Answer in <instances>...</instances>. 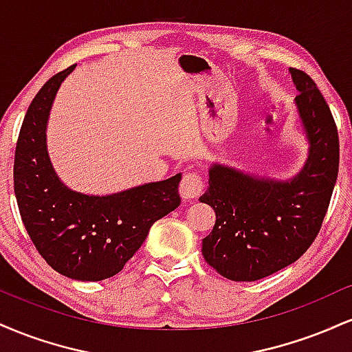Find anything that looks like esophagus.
I'll return each instance as SVG.
<instances>
[{
	"instance_id": "obj_1",
	"label": "esophagus",
	"mask_w": 352,
	"mask_h": 352,
	"mask_svg": "<svg viewBox=\"0 0 352 352\" xmlns=\"http://www.w3.org/2000/svg\"><path fill=\"white\" fill-rule=\"evenodd\" d=\"M204 188H205V182L199 170L190 168V170L184 173V177H182L180 180V187H179L182 199L184 200L197 199V197H200L201 193H204Z\"/></svg>"
}]
</instances>
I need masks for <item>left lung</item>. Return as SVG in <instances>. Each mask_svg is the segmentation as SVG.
<instances>
[{"label":"left lung","instance_id":"obj_1","mask_svg":"<svg viewBox=\"0 0 352 352\" xmlns=\"http://www.w3.org/2000/svg\"><path fill=\"white\" fill-rule=\"evenodd\" d=\"M289 71L311 144L300 175L276 182L213 165L200 197L217 215L201 253L233 281L261 280L302 256L321 230L338 179L339 135L328 102L305 71Z\"/></svg>","mask_w":352,"mask_h":352}]
</instances>
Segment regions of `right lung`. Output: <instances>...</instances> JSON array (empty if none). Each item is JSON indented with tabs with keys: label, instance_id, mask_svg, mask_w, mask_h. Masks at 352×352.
<instances>
[{
	"label": "right lung",
	"instance_id": "right-lung-1",
	"mask_svg": "<svg viewBox=\"0 0 352 352\" xmlns=\"http://www.w3.org/2000/svg\"><path fill=\"white\" fill-rule=\"evenodd\" d=\"M39 89L24 116L14 152V193L36 250L52 270L79 281L122 272L157 220L180 205V173L107 197L71 192L56 177L46 151V122L56 92L69 72Z\"/></svg>",
	"mask_w": 352,
	"mask_h": 352
}]
</instances>
